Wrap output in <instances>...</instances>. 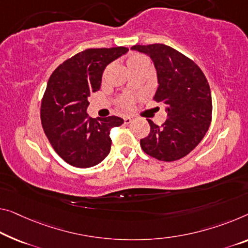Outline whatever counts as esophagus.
Wrapping results in <instances>:
<instances>
[{
  "label": "esophagus",
  "instance_id": "esophagus-1",
  "mask_svg": "<svg viewBox=\"0 0 248 248\" xmlns=\"http://www.w3.org/2000/svg\"><path fill=\"white\" fill-rule=\"evenodd\" d=\"M132 121H133V119H132L131 116H125L124 117V123L125 124H131Z\"/></svg>",
  "mask_w": 248,
  "mask_h": 248
}]
</instances>
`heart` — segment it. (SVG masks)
Listing matches in <instances>:
<instances>
[{"label": "heart", "mask_w": 248, "mask_h": 248, "mask_svg": "<svg viewBox=\"0 0 248 248\" xmlns=\"http://www.w3.org/2000/svg\"><path fill=\"white\" fill-rule=\"evenodd\" d=\"M144 62H147V60L144 58V56L140 54H133L127 59L126 64L128 68H132ZM132 104H133V98L131 96H123L119 100V105L121 108H129V106H132Z\"/></svg>", "instance_id": "heart-1"}]
</instances>
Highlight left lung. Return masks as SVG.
Returning a JSON list of instances; mask_svg holds the SVG:
<instances>
[{"label":"left lung","instance_id":"1","mask_svg":"<svg viewBox=\"0 0 248 248\" xmlns=\"http://www.w3.org/2000/svg\"><path fill=\"white\" fill-rule=\"evenodd\" d=\"M132 49L148 55L157 74L153 100L166 106L162 126L147 120L151 131L140 147L158 161L172 162L192 152L206 134L212 121V95L197 64L165 44L134 45Z\"/></svg>","mask_w":248,"mask_h":248}]
</instances>
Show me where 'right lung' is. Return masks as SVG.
<instances>
[{"label": "right lung", "mask_w": 248, "mask_h": 248, "mask_svg": "<svg viewBox=\"0 0 248 248\" xmlns=\"http://www.w3.org/2000/svg\"><path fill=\"white\" fill-rule=\"evenodd\" d=\"M127 51L124 46L87 48L64 61L48 79L41 104L42 126L54 151L72 166H95L111 151V128L124 121L90 117L87 98L101 89L105 67Z\"/></svg>", "instance_id": "obj_1"}]
</instances>
